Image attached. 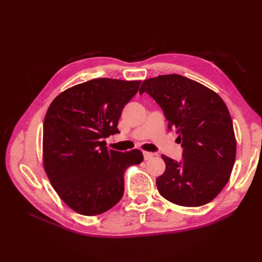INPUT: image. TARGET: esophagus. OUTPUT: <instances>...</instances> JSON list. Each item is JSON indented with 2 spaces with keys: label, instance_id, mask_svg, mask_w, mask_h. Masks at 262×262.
<instances>
[{
  "label": "esophagus",
  "instance_id": "1",
  "mask_svg": "<svg viewBox=\"0 0 262 262\" xmlns=\"http://www.w3.org/2000/svg\"><path fill=\"white\" fill-rule=\"evenodd\" d=\"M143 156H144V161H148L154 156V154L149 152H143Z\"/></svg>",
  "mask_w": 262,
  "mask_h": 262
}]
</instances>
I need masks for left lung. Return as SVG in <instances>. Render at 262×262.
<instances>
[{"label":"left lung","mask_w":262,"mask_h":262,"mask_svg":"<svg viewBox=\"0 0 262 262\" xmlns=\"http://www.w3.org/2000/svg\"><path fill=\"white\" fill-rule=\"evenodd\" d=\"M147 93L160 105L184 147L182 161L162 155L166 169L157 177L158 192L181 207L211 202L231 177L236 138L228 109L219 95L178 74L147 78L140 94Z\"/></svg>","instance_id":"1"}]
</instances>
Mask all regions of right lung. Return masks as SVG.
Wrapping results in <instances>:
<instances>
[{"label": "right lung", "mask_w": 262, "mask_h": 262, "mask_svg": "<svg viewBox=\"0 0 262 262\" xmlns=\"http://www.w3.org/2000/svg\"><path fill=\"white\" fill-rule=\"evenodd\" d=\"M140 84L95 78L62 92L47 110L43 168L60 199L78 214L112 209L123 195L124 170L143 161L140 149L118 152L102 141L119 133L122 109Z\"/></svg>", "instance_id": "1"}]
</instances>
